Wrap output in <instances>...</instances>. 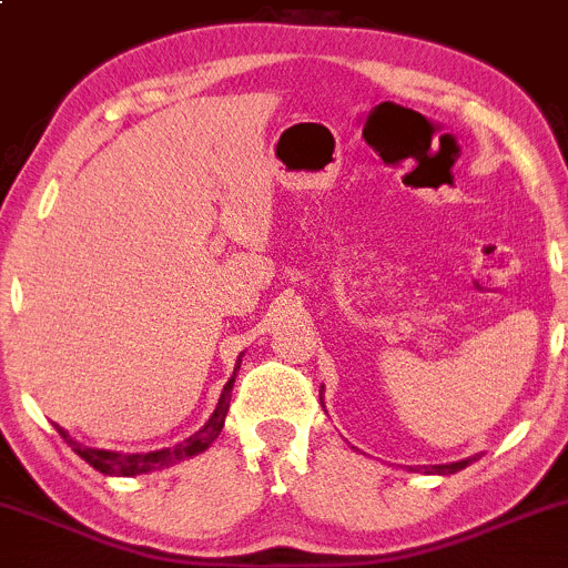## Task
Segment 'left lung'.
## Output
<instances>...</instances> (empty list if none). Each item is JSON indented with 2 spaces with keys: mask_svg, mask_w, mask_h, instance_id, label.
I'll return each instance as SVG.
<instances>
[{
  "mask_svg": "<svg viewBox=\"0 0 568 568\" xmlns=\"http://www.w3.org/2000/svg\"><path fill=\"white\" fill-rule=\"evenodd\" d=\"M470 462H476V457H467V459H462V462H452V465H435V467H429V473H440V476H448V473H457V470H462V467H467V465H470Z\"/></svg>",
  "mask_w": 568,
  "mask_h": 568,
  "instance_id": "obj_1",
  "label": "left lung"
}]
</instances>
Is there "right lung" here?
Returning <instances> with one entry per match:
<instances>
[{
  "instance_id": "right-lung-1",
  "label": "right lung",
  "mask_w": 568,
  "mask_h": 568,
  "mask_svg": "<svg viewBox=\"0 0 568 568\" xmlns=\"http://www.w3.org/2000/svg\"><path fill=\"white\" fill-rule=\"evenodd\" d=\"M237 369H241V364L235 366V374H237ZM235 374H232V379L224 385V390H221L219 407H215L213 415H210L207 424H204L196 435H191L189 440L178 443V446H172V448H161V452H150V454L101 452V448H87V446H79L75 440H70L62 426H57V432L65 437V443H70V448H73V452L79 454L87 465H92L95 470H101L103 476H142V473L161 470V467L174 465V462H180V459L196 457V454H202L204 448H207L210 443L221 435V429H224L226 410H230V394H232V385H235Z\"/></svg>"
}]
</instances>
